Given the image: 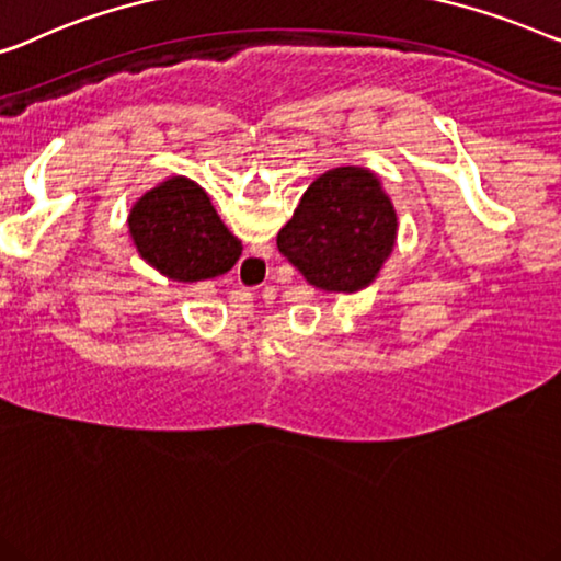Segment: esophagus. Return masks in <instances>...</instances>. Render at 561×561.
I'll list each match as a JSON object with an SVG mask.
<instances>
[{
	"label": "esophagus",
	"mask_w": 561,
	"mask_h": 561,
	"mask_svg": "<svg viewBox=\"0 0 561 561\" xmlns=\"http://www.w3.org/2000/svg\"><path fill=\"white\" fill-rule=\"evenodd\" d=\"M263 265H265V255H263V257H255V255L245 257V271H248L250 275H257V271H261Z\"/></svg>",
	"instance_id": "1"
}]
</instances>
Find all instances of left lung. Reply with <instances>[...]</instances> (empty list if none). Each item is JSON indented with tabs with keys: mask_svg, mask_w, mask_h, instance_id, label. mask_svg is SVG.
<instances>
[{
	"mask_svg": "<svg viewBox=\"0 0 561 561\" xmlns=\"http://www.w3.org/2000/svg\"><path fill=\"white\" fill-rule=\"evenodd\" d=\"M397 213L377 174L336 167L300 197L278 232V250L313 288L356 294L377 278L392 255Z\"/></svg>",
	"mask_w": 561,
	"mask_h": 561,
	"instance_id": "1",
	"label": "left lung"
}]
</instances>
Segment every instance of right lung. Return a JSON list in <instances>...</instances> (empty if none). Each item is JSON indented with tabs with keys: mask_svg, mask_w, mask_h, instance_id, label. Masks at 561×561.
I'll return each mask as SVG.
<instances>
[{
	"mask_svg": "<svg viewBox=\"0 0 561 561\" xmlns=\"http://www.w3.org/2000/svg\"><path fill=\"white\" fill-rule=\"evenodd\" d=\"M128 232L146 263L180 283L217 278L242 255V242L227 230L207 192L186 176L146 192L131 207Z\"/></svg>",
	"mask_w": 561,
	"mask_h": 561,
	"instance_id": "right-lung-1",
	"label": "right lung"
}]
</instances>
